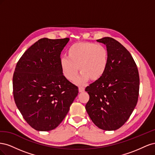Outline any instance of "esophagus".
<instances>
[{
  "label": "esophagus",
  "mask_w": 155,
  "mask_h": 155,
  "mask_svg": "<svg viewBox=\"0 0 155 155\" xmlns=\"http://www.w3.org/2000/svg\"><path fill=\"white\" fill-rule=\"evenodd\" d=\"M79 92H85V88H84V87H79Z\"/></svg>",
  "instance_id": "esophagus-1"
}]
</instances>
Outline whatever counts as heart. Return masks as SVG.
I'll return each instance as SVG.
<instances>
[{"mask_svg":"<svg viewBox=\"0 0 155 155\" xmlns=\"http://www.w3.org/2000/svg\"><path fill=\"white\" fill-rule=\"evenodd\" d=\"M68 58H62L60 65L63 76L70 81L76 80L83 85L89 79L96 81L104 74L109 60V53L104 46L90 42H79L72 45L68 50Z\"/></svg>","mask_w":155,"mask_h":155,"instance_id":"heart-1","label":"heart"}]
</instances>
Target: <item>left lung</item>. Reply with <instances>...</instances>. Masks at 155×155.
I'll use <instances>...</instances> for the list:
<instances>
[{
	"label": "left lung",
	"mask_w": 155,
	"mask_h": 155,
	"mask_svg": "<svg viewBox=\"0 0 155 155\" xmlns=\"http://www.w3.org/2000/svg\"><path fill=\"white\" fill-rule=\"evenodd\" d=\"M97 41L106 45L109 60L102 77L85 88L90 96L85 109L97 127L114 130L127 121L137 105L138 70L132 55L118 41L109 37Z\"/></svg>",
	"instance_id": "obj_1"
}]
</instances>
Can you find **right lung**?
I'll list each match as a JSON object with an SVG mask.
<instances>
[{
    "label": "right lung",
    "mask_w": 155,
    "mask_h": 155,
    "mask_svg": "<svg viewBox=\"0 0 155 155\" xmlns=\"http://www.w3.org/2000/svg\"><path fill=\"white\" fill-rule=\"evenodd\" d=\"M69 38H43L17 63L13 76L14 100L23 118L37 130L48 131L61 123L78 94L63 76L61 53Z\"/></svg>",
    "instance_id": "add662e5"
}]
</instances>
